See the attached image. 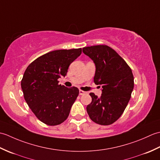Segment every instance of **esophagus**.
Instances as JSON below:
<instances>
[{"instance_id": "esophagus-1", "label": "esophagus", "mask_w": 160, "mask_h": 160, "mask_svg": "<svg viewBox=\"0 0 160 160\" xmlns=\"http://www.w3.org/2000/svg\"><path fill=\"white\" fill-rule=\"evenodd\" d=\"M86 93H87L86 91H82V90H80L79 91V94L80 95V96H82V95H84V94H86Z\"/></svg>"}]
</instances>
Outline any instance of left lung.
<instances>
[{
    "mask_svg": "<svg viewBox=\"0 0 160 160\" xmlns=\"http://www.w3.org/2000/svg\"><path fill=\"white\" fill-rule=\"evenodd\" d=\"M82 52L93 61L94 82L102 86L100 98L90 93L92 101L87 105V111L96 123L110 125L121 116L127 106L134 87L133 75L124 60L109 47H87Z\"/></svg>",
    "mask_w": 160,
    "mask_h": 160,
    "instance_id": "obj_1",
    "label": "left lung"
}]
</instances>
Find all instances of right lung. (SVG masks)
Wrapping results in <instances>:
<instances>
[{
    "label": "right lung",
    "instance_id": "1",
    "mask_svg": "<svg viewBox=\"0 0 160 160\" xmlns=\"http://www.w3.org/2000/svg\"><path fill=\"white\" fill-rule=\"evenodd\" d=\"M82 53V49L53 51L40 56L24 73L21 88L27 104L37 118L49 126L67 120L79 94L78 88L58 84L70 64Z\"/></svg>",
    "mask_w": 160,
    "mask_h": 160
}]
</instances>
